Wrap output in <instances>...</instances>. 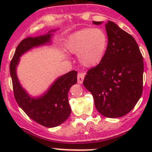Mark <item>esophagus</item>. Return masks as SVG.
Masks as SVG:
<instances>
[{"label": "esophagus", "instance_id": "34e87169", "mask_svg": "<svg viewBox=\"0 0 152 152\" xmlns=\"http://www.w3.org/2000/svg\"><path fill=\"white\" fill-rule=\"evenodd\" d=\"M85 73H78V76H77L78 83L79 84L83 83V80H84V79H85Z\"/></svg>", "mask_w": 152, "mask_h": 152}]
</instances>
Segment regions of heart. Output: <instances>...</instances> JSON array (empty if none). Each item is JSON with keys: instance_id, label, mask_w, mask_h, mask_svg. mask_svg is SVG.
I'll return each instance as SVG.
<instances>
[{"instance_id": "obj_1", "label": "heart", "mask_w": 152, "mask_h": 152, "mask_svg": "<svg viewBox=\"0 0 152 152\" xmlns=\"http://www.w3.org/2000/svg\"><path fill=\"white\" fill-rule=\"evenodd\" d=\"M108 36L100 28H85L73 32L67 38L66 48L78 55L79 62L86 67H96L102 62L108 47Z\"/></svg>"}]
</instances>
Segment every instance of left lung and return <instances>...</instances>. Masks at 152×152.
<instances>
[{"label": "left lung", "instance_id": "1", "mask_svg": "<svg viewBox=\"0 0 152 152\" xmlns=\"http://www.w3.org/2000/svg\"><path fill=\"white\" fill-rule=\"evenodd\" d=\"M105 28L109 42L104 58L87 71L83 85L93 95L98 112L116 118L129 113L141 97L143 59L132 35L112 21Z\"/></svg>", "mask_w": 152, "mask_h": 152}]
</instances>
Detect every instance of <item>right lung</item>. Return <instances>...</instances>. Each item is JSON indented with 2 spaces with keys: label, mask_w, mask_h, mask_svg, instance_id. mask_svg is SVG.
Listing matches in <instances>:
<instances>
[{
  "label": "right lung",
  "mask_w": 152,
  "mask_h": 152,
  "mask_svg": "<svg viewBox=\"0 0 152 152\" xmlns=\"http://www.w3.org/2000/svg\"><path fill=\"white\" fill-rule=\"evenodd\" d=\"M56 31L52 29L44 35L30 37L21 41L10 63V75L17 103L30 118L48 128L60 125L70 116L71 108L67 94L70 87L77 82V72L72 70L59 76L42 94L32 96L21 85L17 67L24 53L34 48L51 45L52 37Z\"/></svg>",
  "instance_id": "1"
}]
</instances>
